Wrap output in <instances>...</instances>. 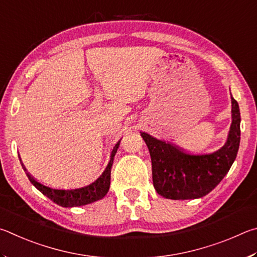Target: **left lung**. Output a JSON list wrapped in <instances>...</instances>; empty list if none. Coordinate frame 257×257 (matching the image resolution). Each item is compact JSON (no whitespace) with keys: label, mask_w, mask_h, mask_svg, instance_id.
<instances>
[{"label":"left lung","mask_w":257,"mask_h":257,"mask_svg":"<svg viewBox=\"0 0 257 257\" xmlns=\"http://www.w3.org/2000/svg\"><path fill=\"white\" fill-rule=\"evenodd\" d=\"M232 121L227 142L212 154L193 155L141 132L152 163V181L158 194L170 200L205 196L222 181L237 157L240 142V111L231 96Z\"/></svg>","instance_id":"1"}]
</instances>
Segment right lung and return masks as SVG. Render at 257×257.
<instances>
[{
    "label": "right lung",
    "mask_w": 257,
    "mask_h": 257,
    "mask_svg": "<svg viewBox=\"0 0 257 257\" xmlns=\"http://www.w3.org/2000/svg\"><path fill=\"white\" fill-rule=\"evenodd\" d=\"M119 142L120 140L116 143L114 149H112L109 163H108L105 172L100 175V177H99L97 181L90 184V185L81 188H75V190H58V188L45 186L42 183L36 181L29 173H27V169L24 166H22V167H24L31 184H33L39 192H42L44 195H46L48 199L55 202L56 204L64 206V208H73V206L85 205L92 203V202H96L98 200H101L102 197L107 194V192L109 191L111 166L117 149H118L119 147Z\"/></svg>",
    "instance_id": "add662e5"
}]
</instances>
